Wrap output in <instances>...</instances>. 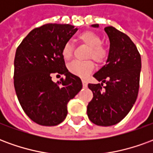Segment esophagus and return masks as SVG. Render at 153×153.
<instances>
[{"label":"esophagus","mask_w":153,"mask_h":153,"mask_svg":"<svg viewBox=\"0 0 153 153\" xmlns=\"http://www.w3.org/2000/svg\"><path fill=\"white\" fill-rule=\"evenodd\" d=\"M82 83H83V86L84 87V88H86V87L88 86V83H87L86 80L83 79V80H82Z\"/></svg>","instance_id":"34e87169"}]
</instances>
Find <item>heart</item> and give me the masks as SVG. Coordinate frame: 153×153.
Masks as SVG:
<instances>
[{
  "instance_id": "heart-1",
  "label": "heart",
  "mask_w": 153,
  "mask_h": 153,
  "mask_svg": "<svg viewBox=\"0 0 153 153\" xmlns=\"http://www.w3.org/2000/svg\"><path fill=\"white\" fill-rule=\"evenodd\" d=\"M79 40L90 47L88 54V58H93L97 62H103L107 57V50L102 46V38L98 34L93 31H85L79 35ZM73 49L70 42H66L62 48V56L65 60L72 56ZM70 73L81 78H86L94 69V63L92 60H74L68 65Z\"/></svg>"
}]
</instances>
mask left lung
Masks as SVG:
<instances>
[{"instance_id": "8db88e82", "label": "left lung", "mask_w": 153, "mask_h": 153, "mask_svg": "<svg viewBox=\"0 0 153 153\" xmlns=\"http://www.w3.org/2000/svg\"><path fill=\"white\" fill-rule=\"evenodd\" d=\"M91 26L98 28L99 25ZM104 30L109 38V53L106 65L93 74L97 81H102L101 84L88 85L93 97L88 105L87 114L93 124L111 126L121 121L136 102L141 56L127 35L112 26L106 27ZM103 82L107 85L102 90Z\"/></svg>"}]
</instances>
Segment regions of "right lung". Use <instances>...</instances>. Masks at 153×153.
Returning a JSON list of instances; mask_svg holds the SVG:
<instances>
[{
    "label": "right lung",
    "mask_w": 153,
    "mask_h": 153,
    "mask_svg": "<svg viewBox=\"0 0 153 153\" xmlns=\"http://www.w3.org/2000/svg\"><path fill=\"white\" fill-rule=\"evenodd\" d=\"M78 28L70 25L47 24L34 28L16 50L14 85L22 108L33 121L54 126L64 121L67 104L83 88L79 78L65 67L62 48ZM54 73L64 74L58 84Z\"/></svg>",
    "instance_id": "right-lung-1"
}]
</instances>
